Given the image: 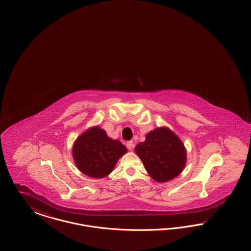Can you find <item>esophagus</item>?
<instances>
[{"mask_svg":"<svg viewBox=\"0 0 251 251\" xmlns=\"http://www.w3.org/2000/svg\"><path fill=\"white\" fill-rule=\"evenodd\" d=\"M126 147H127V149L129 151H131L134 148V144H133L132 141H129V142H127V144H126Z\"/></svg>","mask_w":251,"mask_h":251,"instance_id":"esophagus-1","label":"esophagus"}]
</instances>
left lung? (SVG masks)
<instances>
[{
  "mask_svg": "<svg viewBox=\"0 0 251 251\" xmlns=\"http://www.w3.org/2000/svg\"><path fill=\"white\" fill-rule=\"evenodd\" d=\"M144 167L156 181L174 179L182 171L186 151L178 136L167 128H158L146 135L145 142L135 147Z\"/></svg>",
  "mask_w": 251,
  "mask_h": 251,
  "instance_id": "obj_1",
  "label": "left lung"
}]
</instances>
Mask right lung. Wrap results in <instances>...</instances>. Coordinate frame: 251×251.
<instances>
[{"instance_id":"1","label":"right lung","mask_w":251,"mask_h":251,"mask_svg":"<svg viewBox=\"0 0 251 251\" xmlns=\"http://www.w3.org/2000/svg\"><path fill=\"white\" fill-rule=\"evenodd\" d=\"M72 152L80 171L92 178H103L112 172L127 149L119 140L109 138L100 128L94 127L75 141Z\"/></svg>"}]
</instances>
